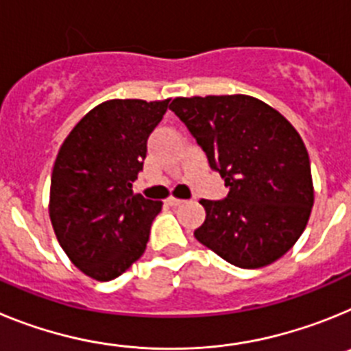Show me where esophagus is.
I'll use <instances>...</instances> for the list:
<instances>
[{
	"label": "esophagus",
	"instance_id": "1",
	"mask_svg": "<svg viewBox=\"0 0 351 351\" xmlns=\"http://www.w3.org/2000/svg\"><path fill=\"white\" fill-rule=\"evenodd\" d=\"M182 202H184V200H181V198H173V197H170L169 200H167V204H169V206H172V207L181 206Z\"/></svg>",
	"mask_w": 351,
	"mask_h": 351
}]
</instances>
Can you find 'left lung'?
<instances>
[{
    "label": "left lung",
    "instance_id": "1",
    "mask_svg": "<svg viewBox=\"0 0 351 351\" xmlns=\"http://www.w3.org/2000/svg\"><path fill=\"white\" fill-rule=\"evenodd\" d=\"M172 110L225 179L228 195L206 200L195 237L241 269L276 262L302 235L311 214V165L297 130L246 95L176 98Z\"/></svg>",
    "mask_w": 351,
    "mask_h": 351
}]
</instances>
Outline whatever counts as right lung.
I'll list each match as a JSON object with an SVG mask.
<instances>
[{
	"instance_id": "right-lung-1",
	"label": "right lung",
	"mask_w": 351,
	"mask_h": 351,
	"mask_svg": "<svg viewBox=\"0 0 351 351\" xmlns=\"http://www.w3.org/2000/svg\"><path fill=\"white\" fill-rule=\"evenodd\" d=\"M169 100H108L89 110L56 158L49 214L75 267L110 281L144 255L163 202L133 193L147 138Z\"/></svg>"
}]
</instances>
